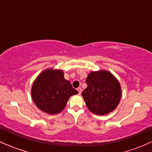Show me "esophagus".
I'll list each match as a JSON object with an SVG mask.
<instances>
[{"label": "esophagus", "instance_id": "34e87169", "mask_svg": "<svg viewBox=\"0 0 152 152\" xmlns=\"http://www.w3.org/2000/svg\"><path fill=\"white\" fill-rule=\"evenodd\" d=\"M77 90H78V94H81V92H82V89H81V88H77Z\"/></svg>", "mask_w": 152, "mask_h": 152}]
</instances>
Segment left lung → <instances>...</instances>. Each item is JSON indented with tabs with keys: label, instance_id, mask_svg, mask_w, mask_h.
Returning <instances> with one entry per match:
<instances>
[{
	"label": "left lung",
	"instance_id": "left-lung-1",
	"mask_svg": "<svg viewBox=\"0 0 152 152\" xmlns=\"http://www.w3.org/2000/svg\"><path fill=\"white\" fill-rule=\"evenodd\" d=\"M86 81L87 88L82 92V97L91 112L104 116L117 107L121 98V87L111 72L106 70L91 71Z\"/></svg>",
	"mask_w": 152,
	"mask_h": 152
}]
</instances>
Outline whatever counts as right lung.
<instances>
[{"label": "right lung", "mask_w": 152, "mask_h": 152, "mask_svg": "<svg viewBox=\"0 0 152 152\" xmlns=\"http://www.w3.org/2000/svg\"><path fill=\"white\" fill-rule=\"evenodd\" d=\"M78 92L64 78L61 69H45L36 77L31 87V97L38 109L53 115L61 112L71 96Z\"/></svg>", "instance_id": "obj_1"}]
</instances>
